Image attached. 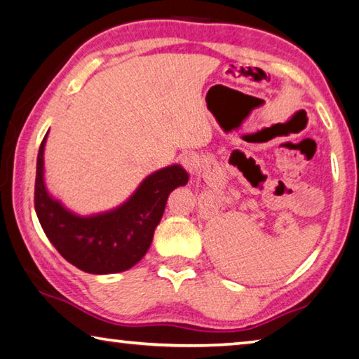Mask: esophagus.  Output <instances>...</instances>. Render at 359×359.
<instances>
[{"label": "esophagus", "instance_id": "34e87169", "mask_svg": "<svg viewBox=\"0 0 359 359\" xmlns=\"http://www.w3.org/2000/svg\"><path fill=\"white\" fill-rule=\"evenodd\" d=\"M199 165H201V158L196 154H188L185 156H182V166H184L188 172H196Z\"/></svg>", "mask_w": 359, "mask_h": 359}]
</instances>
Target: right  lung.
<instances>
[{
    "instance_id": "1",
    "label": "right lung",
    "mask_w": 359,
    "mask_h": 359,
    "mask_svg": "<svg viewBox=\"0 0 359 359\" xmlns=\"http://www.w3.org/2000/svg\"><path fill=\"white\" fill-rule=\"evenodd\" d=\"M46 137L36 163L34 209L48 241L66 261L88 274L130 269L147 253L169 193L187 184V171L179 165L160 169L149 175L118 209L95 217H77L46 190L42 179Z\"/></svg>"
}]
</instances>
